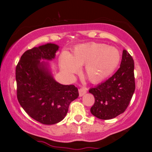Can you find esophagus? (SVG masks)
Segmentation results:
<instances>
[{"label":"esophagus","instance_id":"esophagus-1","mask_svg":"<svg viewBox=\"0 0 152 152\" xmlns=\"http://www.w3.org/2000/svg\"><path fill=\"white\" fill-rule=\"evenodd\" d=\"M78 92H79V96H83L86 93L87 90L86 88H84V87H82V88H80L79 89H78Z\"/></svg>","mask_w":152,"mask_h":152}]
</instances>
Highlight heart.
I'll use <instances>...</instances> for the list:
<instances>
[{"mask_svg":"<svg viewBox=\"0 0 152 152\" xmlns=\"http://www.w3.org/2000/svg\"><path fill=\"white\" fill-rule=\"evenodd\" d=\"M121 60L117 48L104 43H90L78 45L70 56L64 54L61 68L64 74L71 76L85 64L84 71L92 83H99L116 70Z\"/></svg>","mask_w":152,"mask_h":152,"instance_id":"obj_1","label":"heart"}]
</instances>
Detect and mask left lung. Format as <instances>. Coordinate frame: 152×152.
Segmentation results:
<instances>
[{
  "label": "left lung",
  "mask_w": 152,
  "mask_h": 152,
  "mask_svg": "<svg viewBox=\"0 0 152 152\" xmlns=\"http://www.w3.org/2000/svg\"><path fill=\"white\" fill-rule=\"evenodd\" d=\"M134 70V59L126 50H124L118 71L106 81L88 91L95 98L91 108L94 116L108 120L124 112L135 91Z\"/></svg>",
  "instance_id": "obj_1"
}]
</instances>
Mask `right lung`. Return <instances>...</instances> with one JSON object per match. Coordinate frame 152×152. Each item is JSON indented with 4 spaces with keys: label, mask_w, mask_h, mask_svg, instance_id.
<instances>
[{
    "label": "right lung",
    "mask_w": 152,
    "mask_h": 152,
    "mask_svg": "<svg viewBox=\"0 0 152 152\" xmlns=\"http://www.w3.org/2000/svg\"><path fill=\"white\" fill-rule=\"evenodd\" d=\"M58 48V45L47 43L26 50L15 69L19 104L31 118L43 124L62 121L71 103L78 96L74 85L56 81L48 62L41 61L53 59Z\"/></svg>",
    "instance_id": "obj_1"
}]
</instances>
